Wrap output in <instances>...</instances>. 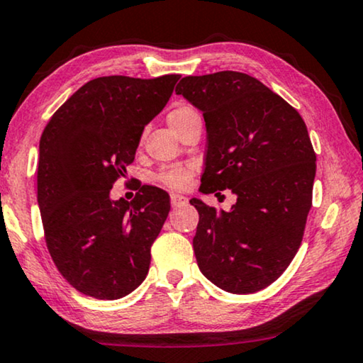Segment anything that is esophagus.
<instances>
[{
	"instance_id": "34e87169",
	"label": "esophagus",
	"mask_w": 363,
	"mask_h": 363,
	"mask_svg": "<svg viewBox=\"0 0 363 363\" xmlns=\"http://www.w3.org/2000/svg\"><path fill=\"white\" fill-rule=\"evenodd\" d=\"M171 203L172 207H181L184 203H187V197L181 196V194H171Z\"/></svg>"
}]
</instances>
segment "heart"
<instances>
[{"instance_id": "1", "label": "heart", "mask_w": 363, "mask_h": 363, "mask_svg": "<svg viewBox=\"0 0 363 363\" xmlns=\"http://www.w3.org/2000/svg\"><path fill=\"white\" fill-rule=\"evenodd\" d=\"M196 118H201L197 113V110L187 105L176 106V108L169 111V115H167V121H169L171 128L176 133L179 131L182 126H186L189 121ZM194 172H196V167L192 164H174V166H167L164 169L157 172L156 179L157 182H161L162 186L166 187L184 189L187 187L189 182H191V177Z\"/></svg>"}]
</instances>
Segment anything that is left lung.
Wrapping results in <instances>:
<instances>
[{"label":"left lung","instance_id":"1","mask_svg":"<svg viewBox=\"0 0 363 363\" xmlns=\"http://www.w3.org/2000/svg\"><path fill=\"white\" fill-rule=\"evenodd\" d=\"M176 94L206 120L201 191L237 196L228 212L191 199L199 269L228 293H257L281 277L303 242L315 176L308 128L288 101L242 72L184 77Z\"/></svg>","mask_w":363,"mask_h":363}]
</instances>
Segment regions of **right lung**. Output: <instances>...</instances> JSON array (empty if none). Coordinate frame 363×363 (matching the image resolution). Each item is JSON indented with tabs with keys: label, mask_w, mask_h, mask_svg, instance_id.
Segmentation results:
<instances>
[{
	"label": "right lung",
	"mask_w": 363,
	"mask_h": 363,
	"mask_svg": "<svg viewBox=\"0 0 363 363\" xmlns=\"http://www.w3.org/2000/svg\"><path fill=\"white\" fill-rule=\"evenodd\" d=\"M179 77L94 79L43 131L38 203L45 243L60 274L82 294L120 299L145 281L169 196L141 186L126 202L111 201L110 191L135 161L143 130L164 108Z\"/></svg>",
	"instance_id": "right-lung-1"
}]
</instances>
